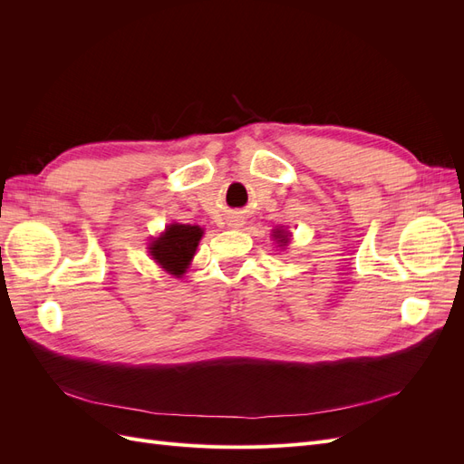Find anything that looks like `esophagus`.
I'll return each mask as SVG.
<instances>
[{
    "label": "esophagus",
    "mask_w": 464,
    "mask_h": 464,
    "mask_svg": "<svg viewBox=\"0 0 464 464\" xmlns=\"http://www.w3.org/2000/svg\"><path fill=\"white\" fill-rule=\"evenodd\" d=\"M234 227H237V224H234Z\"/></svg>",
    "instance_id": "34e87169"
}]
</instances>
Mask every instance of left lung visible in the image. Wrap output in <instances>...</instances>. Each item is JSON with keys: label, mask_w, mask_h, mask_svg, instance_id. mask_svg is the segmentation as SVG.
<instances>
[{"label": "left lung", "mask_w": 464, "mask_h": 464, "mask_svg": "<svg viewBox=\"0 0 464 464\" xmlns=\"http://www.w3.org/2000/svg\"><path fill=\"white\" fill-rule=\"evenodd\" d=\"M273 237H275V240H276L280 246H288V242H290V232H286V230H283V228H276V230H273Z\"/></svg>", "instance_id": "obj_1"}]
</instances>
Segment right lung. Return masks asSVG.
Wrapping results in <instances>:
<instances>
[{"instance_id":"1","label":"right lung","mask_w":464,"mask_h":464,"mask_svg":"<svg viewBox=\"0 0 464 464\" xmlns=\"http://www.w3.org/2000/svg\"><path fill=\"white\" fill-rule=\"evenodd\" d=\"M201 236L203 228L174 222L149 244V254L166 273L179 278L189 266Z\"/></svg>"}]
</instances>
